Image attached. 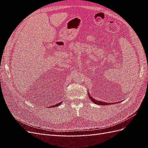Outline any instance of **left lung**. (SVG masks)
Listing matches in <instances>:
<instances>
[{"instance_id": "1", "label": "left lung", "mask_w": 148, "mask_h": 148, "mask_svg": "<svg viewBox=\"0 0 148 148\" xmlns=\"http://www.w3.org/2000/svg\"><path fill=\"white\" fill-rule=\"evenodd\" d=\"M88 96H89V98L91 100V101H92L94 103H95L96 104L98 105H101V106H107V105H109L110 103H107V102H102V101H96L95 99H94L93 97H92L90 95H89V93L88 92ZM116 104H117V102H115Z\"/></svg>"}]
</instances>
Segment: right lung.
<instances>
[{"label": "right lung", "instance_id": "1", "mask_svg": "<svg viewBox=\"0 0 148 148\" xmlns=\"http://www.w3.org/2000/svg\"><path fill=\"white\" fill-rule=\"evenodd\" d=\"M62 104V102H59V104H56V105H53V106H51L52 107H57V106H59V105H60Z\"/></svg>", "mask_w": 148, "mask_h": 148}]
</instances>
